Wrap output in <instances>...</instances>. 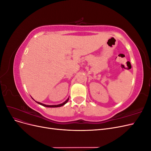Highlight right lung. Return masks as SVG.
<instances>
[{
  "label": "right lung",
  "mask_w": 151,
  "mask_h": 151,
  "mask_svg": "<svg viewBox=\"0 0 151 151\" xmlns=\"http://www.w3.org/2000/svg\"><path fill=\"white\" fill-rule=\"evenodd\" d=\"M68 99H69V98H68L65 101H64L63 102V103H61V104H57V105H46V104H43V103H40V102H37V101H36V103H38L39 104H41V105H42V106H46V107H50V108H56V107H60V106H63V105H64L65 104H66L67 102H68Z\"/></svg>",
  "instance_id": "1"
}]
</instances>
